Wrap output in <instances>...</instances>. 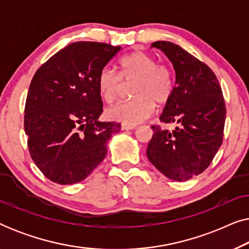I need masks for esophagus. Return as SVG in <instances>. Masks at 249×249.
<instances>
[{"mask_svg":"<svg viewBox=\"0 0 249 249\" xmlns=\"http://www.w3.org/2000/svg\"><path fill=\"white\" fill-rule=\"evenodd\" d=\"M136 128H137V125H135V124H121L122 130H134V129H136Z\"/></svg>","mask_w":249,"mask_h":249,"instance_id":"esophagus-1","label":"esophagus"}]
</instances>
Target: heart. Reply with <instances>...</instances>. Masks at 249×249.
Returning a JSON list of instances; mask_svg holds the SVG:
<instances>
[{
    "mask_svg": "<svg viewBox=\"0 0 249 249\" xmlns=\"http://www.w3.org/2000/svg\"><path fill=\"white\" fill-rule=\"evenodd\" d=\"M134 98L121 102L107 111L108 119L127 124H137L154 112V107H163L171 97L175 88L172 70L151 54L134 51L119 61V73L111 68H104L98 74V89L107 103L118 97L124 83H132Z\"/></svg>",
    "mask_w": 249,
    "mask_h": 249,
    "instance_id": "b5f03b06",
    "label": "heart"
}]
</instances>
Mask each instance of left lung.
<instances>
[{
    "label": "left lung",
    "mask_w": 249,
    "mask_h": 249,
    "mask_svg": "<svg viewBox=\"0 0 249 249\" xmlns=\"http://www.w3.org/2000/svg\"><path fill=\"white\" fill-rule=\"evenodd\" d=\"M151 47L165 54L176 72L160 121L178 127L169 131L153 125L146 154L169 179L185 181L202 173L222 144L227 112L222 90L213 71L179 45L158 40Z\"/></svg>",
    "instance_id": "1"
}]
</instances>
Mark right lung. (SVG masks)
Masks as SVG:
<instances>
[{
    "mask_svg": "<svg viewBox=\"0 0 249 249\" xmlns=\"http://www.w3.org/2000/svg\"><path fill=\"white\" fill-rule=\"evenodd\" d=\"M121 46L76 42L50 57L33 77L25 107L30 156L60 185L87 178L107 155L117 122H101L98 74Z\"/></svg>",
    "mask_w": 249,
    "mask_h": 249,
    "instance_id": "right-lung-1",
    "label": "right lung"
}]
</instances>
